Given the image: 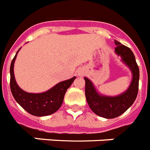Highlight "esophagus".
<instances>
[{"label":"esophagus","mask_w":150,"mask_h":150,"mask_svg":"<svg viewBox=\"0 0 150 150\" xmlns=\"http://www.w3.org/2000/svg\"><path fill=\"white\" fill-rule=\"evenodd\" d=\"M78 75H79V76H82V75H83V72H82V71H79V72H78Z\"/></svg>","instance_id":"1"}]
</instances>
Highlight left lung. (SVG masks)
<instances>
[{
  "label": "left lung",
  "mask_w": 150,
  "mask_h": 150,
  "mask_svg": "<svg viewBox=\"0 0 150 150\" xmlns=\"http://www.w3.org/2000/svg\"><path fill=\"white\" fill-rule=\"evenodd\" d=\"M115 52L121 57L122 62L127 65L132 72L133 79L127 90L114 97L99 94L93 83L85 77V97L89 107L94 114L107 119L119 117L131 106L137 98L139 89V70L135 56L129 48L114 40Z\"/></svg>",
  "instance_id": "8db88e82"
}]
</instances>
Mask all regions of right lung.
Returning <instances> with one entry per match:
<instances>
[{"mask_svg": "<svg viewBox=\"0 0 150 150\" xmlns=\"http://www.w3.org/2000/svg\"><path fill=\"white\" fill-rule=\"evenodd\" d=\"M19 50L11 62L10 69V85L13 98L25 110L32 115L43 117L53 114L61 107L66 91L71 86L76 77L75 76L70 79L58 83L57 85L45 92L39 94L26 92L18 86L13 73V65Z\"/></svg>", "mask_w": 150, "mask_h": 150, "instance_id": "obj_1", "label": "right lung"}]
</instances>
